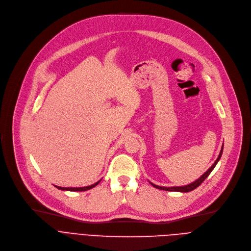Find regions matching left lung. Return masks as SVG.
<instances>
[{
  "label": "left lung",
  "instance_id": "left-lung-1",
  "mask_svg": "<svg viewBox=\"0 0 251 251\" xmlns=\"http://www.w3.org/2000/svg\"><path fill=\"white\" fill-rule=\"evenodd\" d=\"M222 153H223V146H222V149H221V152H220V154H219L217 160L215 161V163H214L207 171H205L199 179H197L196 181L191 182V183H189V184H187V185H183V186H173V187H164V186H159V185L153 184L152 182H150V183H151L154 187H156V188H158V189H163V190H167V191H180V193H188V191L194 190V189H196L198 186H200V185L203 182V180L208 177V176L210 175V173H211V172L213 171V169L215 168V166L217 165V163L219 162L221 156H222Z\"/></svg>",
  "mask_w": 251,
  "mask_h": 251
}]
</instances>
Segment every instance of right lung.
<instances>
[{
	"label": "right lung",
	"instance_id": "add662e5",
	"mask_svg": "<svg viewBox=\"0 0 251 251\" xmlns=\"http://www.w3.org/2000/svg\"><path fill=\"white\" fill-rule=\"evenodd\" d=\"M99 182H100V180L97 181L96 183L92 184V185L85 186V187H61V186H56V185H54V186H55L56 188H58V189H62V190H69V191H85V190H88V189H90V188H93V187L96 186Z\"/></svg>",
	"mask_w": 251,
	"mask_h": 251
}]
</instances>
